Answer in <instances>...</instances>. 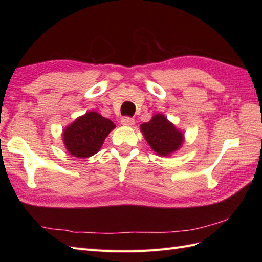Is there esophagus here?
Listing matches in <instances>:
<instances>
[{"label": "esophagus", "mask_w": 262, "mask_h": 262, "mask_svg": "<svg viewBox=\"0 0 262 262\" xmlns=\"http://www.w3.org/2000/svg\"><path fill=\"white\" fill-rule=\"evenodd\" d=\"M120 122H121V125H124V126H133L135 124V120L130 118V117H122Z\"/></svg>", "instance_id": "1"}]
</instances>
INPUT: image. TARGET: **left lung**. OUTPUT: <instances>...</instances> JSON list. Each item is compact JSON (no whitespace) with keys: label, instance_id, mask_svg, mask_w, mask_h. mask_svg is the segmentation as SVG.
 <instances>
[{"label":"left lung","instance_id":"obj_1","mask_svg":"<svg viewBox=\"0 0 262 262\" xmlns=\"http://www.w3.org/2000/svg\"><path fill=\"white\" fill-rule=\"evenodd\" d=\"M141 132L153 151L166 157L179 149L183 143V134L162 114H157L148 122L141 125Z\"/></svg>","mask_w":262,"mask_h":262}]
</instances>
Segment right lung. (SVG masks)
Listing matches in <instances>:
<instances>
[{
	"instance_id": "obj_1",
	"label": "right lung",
	"mask_w": 262,
	"mask_h": 262,
	"mask_svg": "<svg viewBox=\"0 0 262 262\" xmlns=\"http://www.w3.org/2000/svg\"><path fill=\"white\" fill-rule=\"evenodd\" d=\"M116 126L96 111H88L64 129L63 142L71 155L89 158L96 154Z\"/></svg>"
}]
</instances>
